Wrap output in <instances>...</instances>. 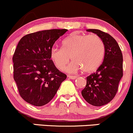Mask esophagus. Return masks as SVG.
I'll list each match as a JSON object with an SVG mask.
<instances>
[{
	"instance_id": "34e87169",
	"label": "esophagus",
	"mask_w": 133,
	"mask_h": 133,
	"mask_svg": "<svg viewBox=\"0 0 133 133\" xmlns=\"http://www.w3.org/2000/svg\"><path fill=\"white\" fill-rule=\"evenodd\" d=\"M68 77L70 78V79H76L77 77L75 76H70V75H68Z\"/></svg>"
}]
</instances>
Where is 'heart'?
I'll list each match as a JSON object with an SVG mask.
<instances>
[{
	"mask_svg": "<svg viewBox=\"0 0 133 133\" xmlns=\"http://www.w3.org/2000/svg\"><path fill=\"white\" fill-rule=\"evenodd\" d=\"M104 54V44L99 36L77 32L65 38L62 48L53 46L50 50L51 59L59 69H64L70 57L74 60L66 68L70 73L80 70L86 73L94 72L102 63Z\"/></svg>",
	"mask_w": 133,
	"mask_h": 133,
	"instance_id": "obj_1",
	"label": "heart"
}]
</instances>
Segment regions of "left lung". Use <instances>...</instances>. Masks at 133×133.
I'll return each instance as SVG.
<instances>
[{"label":"left lung","instance_id":"8db88e82","mask_svg":"<svg viewBox=\"0 0 133 133\" xmlns=\"http://www.w3.org/2000/svg\"><path fill=\"white\" fill-rule=\"evenodd\" d=\"M103 41L105 54L103 63L95 73L87 77V85L82 96L90 104L102 106L109 103L117 92L123 76V56L117 41L109 34L98 29H87Z\"/></svg>","mask_w":133,"mask_h":133}]
</instances>
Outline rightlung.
Wrapping results in <instances>:
<instances>
[{
	"instance_id": "obj_1",
	"label": "right lung",
	"mask_w": 133,
	"mask_h": 133,
	"mask_svg": "<svg viewBox=\"0 0 133 133\" xmlns=\"http://www.w3.org/2000/svg\"><path fill=\"white\" fill-rule=\"evenodd\" d=\"M67 29H50L25 35L13 57V77L22 98L35 106L49 103L66 79L50 57L56 41Z\"/></svg>"
}]
</instances>
